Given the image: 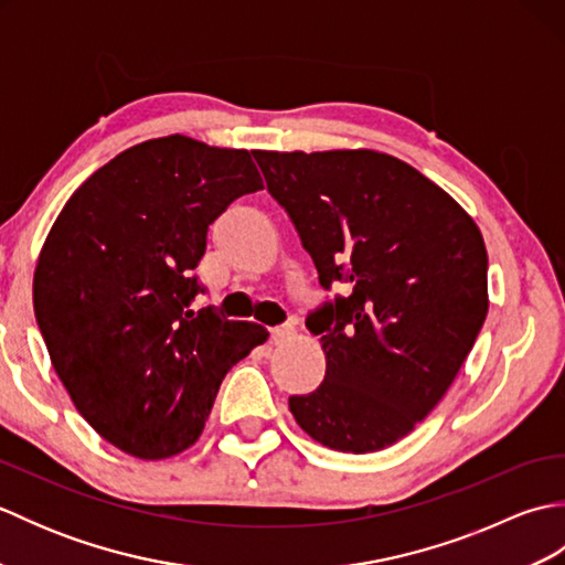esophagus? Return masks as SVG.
Masks as SVG:
<instances>
[{
    "mask_svg": "<svg viewBox=\"0 0 565 565\" xmlns=\"http://www.w3.org/2000/svg\"><path fill=\"white\" fill-rule=\"evenodd\" d=\"M296 334V330L291 326H281V328H271V342L274 344H281L286 340H291Z\"/></svg>",
    "mask_w": 565,
    "mask_h": 565,
    "instance_id": "obj_1",
    "label": "esophagus"
}]
</instances>
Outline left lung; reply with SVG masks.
Here are the masks:
<instances>
[{
	"instance_id": "8db88e82",
	"label": "left lung",
	"mask_w": 565,
	"mask_h": 565,
	"mask_svg": "<svg viewBox=\"0 0 565 565\" xmlns=\"http://www.w3.org/2000/svg\"><path fill=\"white\" fill-rule=\"evenodd\" d=\"M322 289L306 328L326 381L289 407L306 435L350 454L413 431L459 374L488 316V252L471 215L415 167L376 150H255Z\"/></svg>"
}]
</instances>
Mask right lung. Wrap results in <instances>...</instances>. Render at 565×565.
Here are the masks:
<instances>
[{"label":"right lung","mask_w":565,"mask_h":565,"mask_svg":"<svg viewBox=\"0 0 565 565\" xmlns=\"http://www.w3.org/2000/svg\"><path fill=\"white\" fill-rule=\"evenodd\" d=\"M262 186L247 150L154 138L99 167L47 233L35 320L79 415L121 451L189 449L227 371L269 338L189 308L209 225Z\"/></svg>","instance_id":"obj_1"}]
</instances>
